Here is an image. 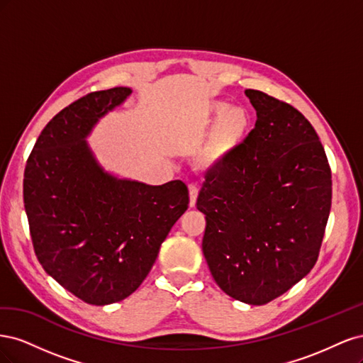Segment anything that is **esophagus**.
Segmentation results:
<instances>
[{
	"mask_svg": "<svg viewBox=\"0 0 363 363\" xmlns=\"http://www.w3.org/2000/svg\"><path fill=\"white\" fill-rule=\"evenodd\" d=\"M199 186H196L195 183H191L189 184V206L194 207L195 203H196V196H199Z\"/></svg>",
	"mask_w": 363,
	"mask_h": 363,
	"instance_id": "esophagus-1",
	"label": "esophagus"
}]
</instances>
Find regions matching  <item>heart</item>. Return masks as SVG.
<instances>
[{"instance_id": "1", "label": "heart", "mask_w": 363, "mask_h": 363, "mask_svg": "<svg viewBox=\"0 0 363 363\" xmlns=\"http://www.w3.org/2000/svg\"><path fill=\"white\" fill-rule=\"evenodd\" d=\"M224 107L225 106L221 103H216L211 107V116L218 115V118L204 152V159L208 163L219 160L227 151L232 150L244 136L248 127V116L244 108Z\"/></svg>"}]
</instances>
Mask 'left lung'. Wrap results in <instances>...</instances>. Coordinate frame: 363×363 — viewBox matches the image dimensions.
<instances>
[{
  "label": "left lung",
  "mask_w": 363,
  "mask_h": 363,
  "mask_svg": "<svg viewBox=\"0 0 363 363\" xmlns=\"http://www.w3.org/2000/svg\"><path fill=\"white\" fill-rule=\"evenodd\" d=\"M257 121L207 171L196 200L203 252L216 284L262 306L316 263L332 207V171L312 124L288 103L247 89Z\"/></svg>",
  "instance_id": "left-lung-1"
}]
</instances>
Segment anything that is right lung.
<instances>
[{
	"mask_svg": "<svg viewBox=\"0 0 363 363\" xmlns=\"http://www.w3.org/2000/svg\"><path fill=\"white\" fill-rule=\"evenodd\" d=\"M131 94H87L42 130L24 171V207L42 268L77 298L104 306L145 280L171 227L186 212L182 180L162 186L103 171L84 142L95 123Z\"/></svg>",
	"mask_w": 363,
	"mask_h": 363,
	"instance_id": "right-lung-1",
	"label": "right lung"
}]
</instances>
